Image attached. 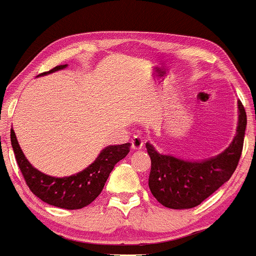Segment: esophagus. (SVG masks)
Wrapping results in <instances>:
<instances>
[{
    "mask_svg": "<svg viewBox=\"0 0 256 256\" xmlns=\"http://www.w3.org/2000/svg\"><path fill=\"white\" fill-rule=\"evenodd\" d=\"M144 146V140L140 136H134L132 138V148L133 150H140Z\"/></svg>",
    "mask_w": 256,
    "mask_h": 256,
    "instance_id": "esophagus-1",
    "label": "esophagus"
}]
</instances>
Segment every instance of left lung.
I'll return each instance as SVG.
<instances>
[{
  "label": "left lung",
  "instance_id": "1",
  "mask_svg": "<svg viewBox=\"0 0 256 256\" xmlns=\"http://www.w3.org/2000/svg\"><path fill=\"white\" fill-rule=\"evenodd\" d=\"M246 114L238 102L237 133L232 142L218 156L203 160H185L160 154L146 142L151 158L148 188L162 206L170 209H190L213 194L228 182L236 170L243 150Z\"/></svg>",
  "mask_w": 256,
  "mask_h": 256
}]
</instances>
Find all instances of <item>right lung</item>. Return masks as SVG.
<instances>
[{
    "instance_id": "obj_1",
    "label": "right lung",
    "mask_w": 256,
    "mask_h": 256,
    "mask_svg": "<svg viewBox=\"0 0 256 256\" xmlns=\"http://www.w3.org/2000/svg\"><path fill=\"white\" fill-rule=\"evenodd\" d=\"M68 65L56 66L41 74L62 70ZM38 74V76H41ZM10 142L20 172L31 192L47 204L62 209H81L90 204L104 188L108 175L114 164L128 154L130 144L110 145L99 154L96 160L84 170L70 176H50L34 168L20 148L13 128L10 129Z\"/></svg>"
}]
</instances>
